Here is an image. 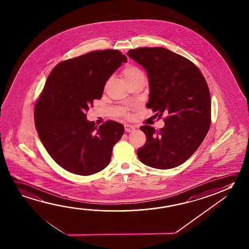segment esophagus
<instances>
[{"label": "esophagus", "mask_w": 249, "mask_h": 249, "mask_svg": "<svg viewBox=\"0 0 249 249\" xmlns=\"http://www.w3.org/2000/svg\"><path fill=\"white\" fill-rule=\"evenodd\" d=\"M124 128H125V131L127 132V133H130L132 131H134L135 129V127L134 126H132V125H128V124H126L124 126Z\"/></svg>", "instance_id": "1"}]
</instances>
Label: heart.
Wrapping results in <instances>:
<instances>
[{
	"label": "heart",
	"instance_id": "b5f03b06",
	"mask_svg": "<svg viewBox=\"0 0 249 249\" xmlns=\"http://www.w3.org/2000/svg\"><path fill=\"white\" fill-rule=\"evenodd\" d=\"M123 76L126 82H133L139 79H145V75L142 71L137 67L133 65H127L123 70Z\"/></svg>",
	"mask_w": 249,
	"mask_h": 249
}]
</instances>
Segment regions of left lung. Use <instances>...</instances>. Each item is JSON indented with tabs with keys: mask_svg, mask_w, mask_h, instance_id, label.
Wrapping results in <instances>:
<instances>
[{
	"mask_svg": "<svg viewBox=\"0 0 249 249\" xmlns=\"http://www.w3.org/2000/svg\"><path fill=\"white\" fill-rule=\"evenodd\" d=\"M127 56L142 66L149 82L147 107L164 120L159 130L145 125L147 142L137 150L143 164L169 169L185 162L200 147L211 122V98L199 69L164 48L131 49Z\"/></svg>",
	"mask_w": 249,
	"mask_h": 249,
	"instance_id": "8db88e82",
	"label": "left lung"
}]
</instances>
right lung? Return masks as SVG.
Wrapping results in <instances>:
<instances>
[{
    "label": "right lung",
    "instance_id": "1",
    "mask_svg": "<svg viewBox=\"0 0 249 249\" xmlns=\"http://www.w3.org/2000/svg\"><path fill=\"white\" fill-rule=\"evenodd\" d=\"M123 62L126 56L118 50L93 51L61 61L47 79L35 123L46 150L67 171L90 176L110 162L124 126L114 121L94 126L86 112L102 98L107 81Z\"/></svg>",
    "mask_w": 249,
    "mask_h": 249
}]
</instances>
